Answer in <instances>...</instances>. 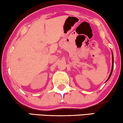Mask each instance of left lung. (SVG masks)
Segmentation results:
<instances>
[{
	"label": "left lung",
	"mask_w": 123,
	"mask_h": 123,
	"mask_svg": "<svg viewBox=\"0 0 123 123\" xmlns=\"http://www.w3.org/2000/svg\"><path fill=\"white\" fill-rule=\"evenodd\" d=\"M112 66L111 72V73H110V74H109V77H108V79H107V80L106 81H106H107L109 79V78L111 77V75H112V72H113V62H114V59H113V53H112Z\"/></svg>",
	"instance_id": "8db88e82"
}]
</instances>
